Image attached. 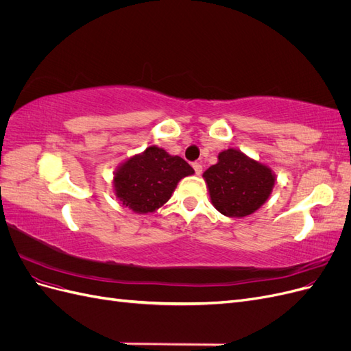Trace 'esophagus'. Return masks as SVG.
I'll return each mask as SVG.
<instances>
[{"instance_id":"1","label":"esophagus","mask_w":351,"mask_h":351,"mask_svg":"<svg viewBox=\"0 0 351 351\" xmlns=\"http://www.w3.org/2000/svg\"><path fill=\"white\" fill-rule=\"evenodd\" d=\"M192 167H193L195 173H196L197 176H200V174H202V165H200L199 162H193V164H192Z\"/></svg>"}]
</instances>
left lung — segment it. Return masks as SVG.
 Returning a JSON list of instances; mask_svg holds the SVG:
<instances>
[{
  "instance_id": "1",
  "label": "left lung",
  "mask_w": 351,
  "mask_h": 351,
  "mask_svg": "<svg viewBox=\"0 0 351 351\" xmlns=\"http://www.w3.org/2000/svg\"><path fill=\"white\" fill-rule=\"evenodd\" d=\"M212 205L222 215L241 218L258 210L275 184L272 169L237 149L222 151L204 173Z\"/></svg>"
}]
</instances>
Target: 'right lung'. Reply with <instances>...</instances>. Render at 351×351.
I'll return each mask as SVG.
<instances>
[{"label": "right lung", "mask_w": 351, "mask_h": 351, "mask_svg": "<svg viewBox=\"0 0 351 351\" xmlns=\"http://www.w3.org/2000/svg\"><path fill=\"white\" fill-rule=\"evenodd\" d=\"M193 173L183 158L169 155L162 147L149 146L117 169L115 196L125 208L147 214L161 208L171 197L180 180Z\"/></svg>", "instance_id": "right-lung-1"}]
</instances>
